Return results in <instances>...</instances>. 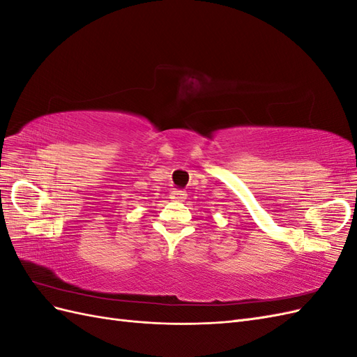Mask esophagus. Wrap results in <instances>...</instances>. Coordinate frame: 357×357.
Wrapping results in <instances>:
<instances>
[{
    "mask_svg": "<svg viewBox=\"0 0 357 357\" xmlns=\"http://www.w3.org/2000/svg\"><path fill=\"white\" fill-rule=\"evenodd\" d=\"M171 199H174V201H185L186 199V193L183 192V190H174L171 193Z\"/></svg>",
    "mask_w": 357,
    "mask_h": 357,
    "instance_id": "1",
    "label": "esophagus"
}]
</instances>
